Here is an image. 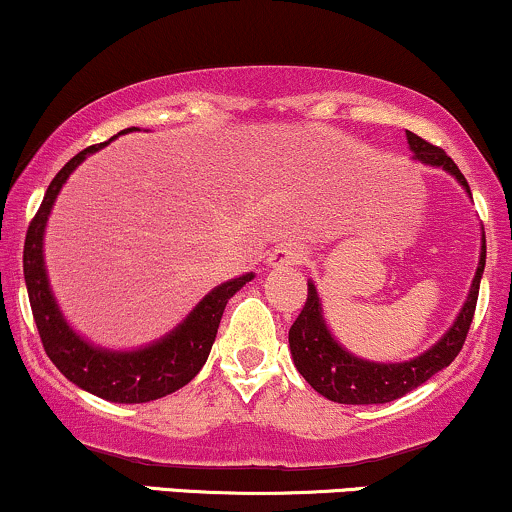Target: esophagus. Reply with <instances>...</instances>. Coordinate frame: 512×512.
<instances>
[{"label": "esophagus", "instance_id": "esophagus-1", "mask_svg": "<svg viewBox=\"0 0 512 512\" xmlns=\"http://www.w3.org/2000/svg\"><path fill=\"white\" fill-rule=\"evenodd\" d=\"M305 248L300 243H281L276 245L272 255H269V264L272 267H293V264H300L305 260Z\"/></svg>", "mask_w": 512, "mask_h": 512}]
</instances>
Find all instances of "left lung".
I'll return each instance as SVG.
<instances>
[{"mask_svg": "<svg viewBox=\"0 0 512 512\" xmlns=\"http://www.w3.org/2000/svg\"><path fill=\"white\" fill-rule=\"evenodd\" d=\"M408 135V145L412 150V159L427 164L441 166L448 171L465 193L472 197L470 186H467L465 176L441 147H436L420 135L405 131ZM484 231V229H482ZM486 264V238L482 233V252H479V267L474 272L470 293L463 310L458 312L451 329L443 334L432 348L424 350L422 355L412 357L405 362H369L362 357L348 353L341 343L331 336L329 326L324 322L322 303L315 283L307 281V300L303 312L295 319L291 331H288V343H291V355L298 372L303 374L307 384L324 398L334 400V403L346 405H372V403H391L405 393L424 384L443 367H448L458 357L463 348L467 331H470L474 307H477L479 281H482Z\"/></svg>", "mask_w": 512, "mask_h": 512, "instance_id": "1", "label": "left lung"}]
</instances>
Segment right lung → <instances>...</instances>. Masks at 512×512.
Instances as JSON below:
<instances>
[{
  "label": "right lung",
  "instance_id": "1",
  "mask_svg": "<svg viewBox=\"0 0 512 512\" xmlns=\"http://www.w3.org/2000/svg\"><path fill=\"white\" fill-rule=\"evenodd\" d=\"M128 131L133 128H126L121 133ZM114 138H109L107 143L85 147L52 178L38 214L28 226L26 245H23V276H26L30 310L38 324L42 348L59 372L92 396L112 400V403H147V400H157L178 391L200 372L207 362L209 350H212L214 338H217L226 303L245 283L255 279V274H243L209 291L174 331L145 348L107 350L92 346L90 341L78 336L61 315L52 288H49L42 238H45L47 217L52 212L54 200L71 171L92 152L112 143Z\"/></svg>",
  "mask_w": 512,
  "mask_h": 512
}]
</instances>
